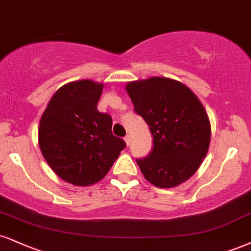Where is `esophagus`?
<instances>
[{"mask_svg": "<svg viewBox=\"0 0 251 251\" xmlns=\"http://www.w3.org/2000/svg\"><path fill=\"white\" fill-rule=\"evenodd\" d=\"M124 140H125V143H126V145H129V143H131V137H129V135H126L125 138H124Z\"/></svg>", "mask_w": 251, "mask_h": 251, "instance_id": "1", "label": "esophagus"}]
</instances>
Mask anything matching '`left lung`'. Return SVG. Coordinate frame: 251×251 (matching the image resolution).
I'll use <instances>...</instances> for the list:
<instances>
[{
  "label": "left lung",
  "instance_id": "8db88e82",
  "mask_svg": "<svg viewBox=\"0 0 251 251\" xmlns=\"http://www.w3.org/2000/svg\"><path fill=\"white\" fill-rule=\"evenodd\" d=\"M125 89L154 141L150 155L137 159L145 179L159 188L185 182L210 144V122L200 99L185 84L165 77L129 81Z\"/></svg>",
  "mask_w": 251,
  "mask_h": 251
}]
</instances>
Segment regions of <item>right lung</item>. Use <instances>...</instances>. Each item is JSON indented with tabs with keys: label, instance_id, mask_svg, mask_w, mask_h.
I'll return each instance as SVG.
<instances>
[{
	"label": "right lung",
	"instance_id": "obj_1",
	"mask_svg": "<svg viewBox=\"0 0 251 251\" xmlns=\"http://www.w3.org/2000/svg\"><path fill=\"white\" fill-rule=\"evenodd\" d=\"M101 83L70 81L51 97L42 114L38 145L60 179L75 186L100 181L126 144L112 134V118L97 108Z\"/></svg>",
	"mask_w": 251,
	"mask_h": 251
}]
</instances>
